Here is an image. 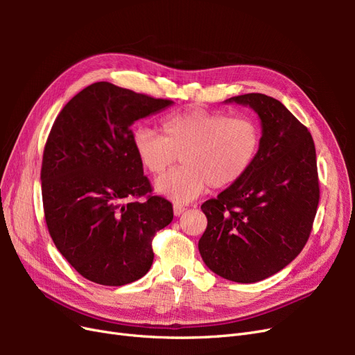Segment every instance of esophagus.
Listing matches in <instances>:
<instances>
[{
	"label": "esophagus",
	"mask_w": 355,
	"mask_h": 355,
	"mask_svg": "<svg viewBox=\"0 0 355 355\" xmlns=\"http://www.w3.org/2000/svg\"><path fill=\"white\" fill-rule=\"evenodd\" d=\"M187 209L182 206V204H175L173 206V211H175V216H180L182 213H184Z\"/></svg>",
	"instance_id": "1"
}]
</instances>
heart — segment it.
Instances as JSON below:
<instances>
[{
    "instance_id": "heart-1",
    "label": "heart",
    "mask_w": 355,
    "mask_h": 355,
    "mask_svg": "<svg viewBox=\"0 0 355 355\" xmlns=\"http://www.w3.org/2000/svg\"><path fill=\"white\" fill-rule=\"evenodd\" d=\"M163 135L146 125L132 132V146L141 164L158 176L179 158L184 166L159 178L158 194L176 204L196 200L206 191L223 189L239 182L253 166L262 142L254 118L189 108L167 115Z\"/></svg>"
}]
</instances>
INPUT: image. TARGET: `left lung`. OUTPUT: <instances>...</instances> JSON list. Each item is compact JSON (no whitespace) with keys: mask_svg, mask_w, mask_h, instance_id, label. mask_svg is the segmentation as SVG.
I'll return each instance as SVG.
<instances>
[{"mask_svg":"<svg viewBox=\"0 0 355 355\" xmlns=\"http://www.w3.org/2000/svg\"><path fill=\"white\" fill-rule=\"evenodd\" d=\"M228 102L257 112L262 142L250 170L201 204L207 228L198 250L214 274L256 283L282 271L309 239L320 200L315 146L308 128L271 96L249 93Z\"/></svg>","mask_w":355,"mask_h":355,"instance_id":"left-lung-1","label":"left lung"}]
</instances>
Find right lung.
Here are the masks:
<instances>
[{"label":"right lung","mask_w":355,"mask_h":355,"mask_svg":"<svg viewBox=\"0 0 355 355\" xmlns=\"http://www.w3.org/2000/svg\"><path fill=\"white\" fill-rule=\"evenodd\" d=\"M171 103L99 81L75 94L53 123L41 166L47 230L93 283L142 278L154 261V235L173 220L171 202L153 194L130 128Z\"/></svg>","instance_id":"obj_1"}]
</instances>
